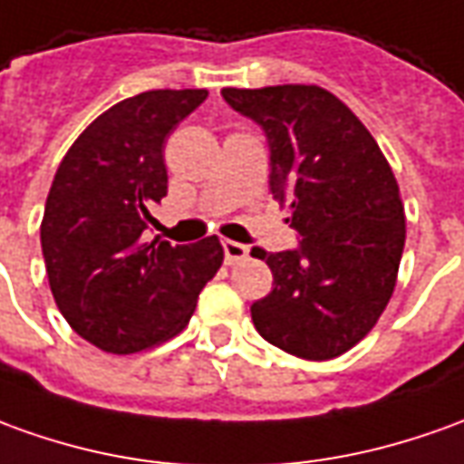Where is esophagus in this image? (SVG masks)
<instances>
[{
    "instance_id": "34e87169",
    "label": "esophagus",
    "mask_w": 464,
    "mask_h": 464,
    "mask_svg": "<svg viewBox=\"0 0 464 464\" xmlns=\"http://www.w3.org/2000/svg\"><path fill=\"white\" fill-rule=\"evenodd\" d=\"M222 247H225L227 265H239L250 257V247H247V245H239V242H232V239H225V242H222Z\"/></svg>"
}]
</instances>
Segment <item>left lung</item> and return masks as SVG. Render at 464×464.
Returning a JSON list of instances; mask_svg holds the SVG:
<instances>
[{
	"label": "left lung",
	"mask_w": 464,
	"mask_h": 464,
	"mask_svg": "<svg viewBox=\"0 0 464 464\" xmlns=\"http://www.w3.org/2000/svg\"><path fill=\"white\" fill-rule=\"evenodd\" d=\"M222 98L265 130L270 191L300 237L295 250H252L273 270L252 324L298 359H335L372 331L397 285L407 225L394 171L351 108L318 85L225 88Z\"/></svg>",
	"instance_id": "8db88e82"
}]
</instances>
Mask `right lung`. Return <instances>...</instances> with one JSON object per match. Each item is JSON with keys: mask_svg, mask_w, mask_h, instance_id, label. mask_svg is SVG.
I'll list each match as a JSON object with an SVG mask.
<instances>
[{"mask_svg": "<svg viewBox=\"0 0 464 464\" xmlns=\"http://www.w3.org/2000/svg\"><path fill=\"white\" fill-rule=\"evenodd\" d=\"M207 91H149L98 116L70 146L44 201V267L70 328L108 353L164 343L189 324L225 260L219 239H149L166 197L164 140Z\"/></svg>", "mask_w": 464, "mask_h": 464, "instance_id": "right-lung-1", "label": "right lung"}]
</instances>
